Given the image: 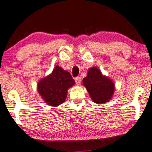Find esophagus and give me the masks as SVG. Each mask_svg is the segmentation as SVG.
<instances>
[{
	"label": "esophagus",
	"instance_id": "esophagus-1",
	"mask_svg": "<svg viewBox=\"0 0 152 152\" xmlns=\"http://www.w3.org/2000/svg\"><path fill=\"white\" fill-rule=\"evenodd\" d=\"M75 81H76V83L77 85H79L81 82V78L80 77H76L75 78Z\"/></svg>",
	"mask_w": 152,
	"mask_h": 152
}]
</instances>
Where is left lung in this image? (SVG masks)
Wrapping results in <instances>:
<instances>
[{
	"label": "left lung",
	"instance_id": "8db88e82",
	"mask_svg": "<svg viewBox=\"0 0 152 152\" xmlns=\"http://www.w3.org/2000/svg\"><path fill=\"white\" fill-rule=\"evenodd\" d=\"M83 84L93 101L97 104L108 102L114 94V82L108 77L102 75L96 67L88 70L87 76L83 78Z\"/></svg>",
	"mask_w": 152,
	"mask_h": 152
}]
</instances>
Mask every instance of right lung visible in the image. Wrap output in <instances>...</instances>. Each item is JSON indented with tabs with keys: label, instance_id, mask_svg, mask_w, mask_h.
<instances>
[{
	"label": "right lung",
	"instance_id": "1",
	"mask_svg": "<svg viewBox=\"0 0 152 152\" xmlns=\"http://www.w3.org/2000/svg\"><path fill=\"white\" fill-rule=\"evenodd\" d=\"M75 84L69 72L58 65L38 83V91L48 104L56 107L65 101L67 90Z\"/></svg>",
	"mask_w": 152,
	"mask_h": 152
}]
</instances>
